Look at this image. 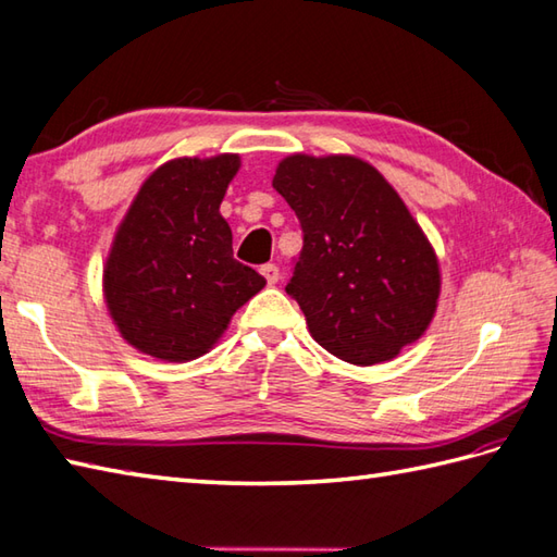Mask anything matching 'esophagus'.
<instances>
[{
    "instance_id": "1",
    "label": "esophagus",
    "mask_w": 557,
    "mask_h": 557,
    "mask_svg": "<svg viewBox=\"0 0 557 557\" xmlns=\"http://www.w3.org/2000/svg\"><path fill=\"white\" fill-rule=\"evenodd\" d=\"M260 275L265 277L268 285H277V280H280V268H277L275 263H268V265L260 268Z\"/></svg>"
}]
</instances>
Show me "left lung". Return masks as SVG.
<instances>
[{
	"instance_id": "obj_1",
	"label": "left lung",
	"mask_w": 557,
	"mask_h": 557,
	"mask_svg": "<svg viewBox=\"0 0 557 557\" xmlns=\"http://www.w3.org/2000/svg\"><path fill=\"white\" fill-rule=\"evenodd\" d=\"M275 191L297 212L304 248L287 294L311 337L337 359H395L431 325L441 268L405 200L373 164L351 156H289Z\"/></svg>"
}]
</instances>
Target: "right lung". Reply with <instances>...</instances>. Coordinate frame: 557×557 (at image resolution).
Here are the masks:
<instances>
[{
  "label": "right lung",
  "mask_w": 557,
  "mask_h": 557,
  "mask_svg": "<svg viewBox=\"0 0 557 557\" xmlns=\"http://www.w3.org/2000/svg\"><path fill=\"white\" fill-rule=\"evenodd\" d=\"M239 156L176 158L140 186L104 263V301L122 337L160 361L203 357L265 277L232 256L220 215Z\"/></svg>",
  "instance_id": "right-lung-1"
}]
</instances>
